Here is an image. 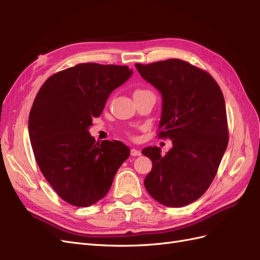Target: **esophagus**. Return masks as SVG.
Instances as JSON below:
<instances>
[{"mask_svg":"<svg viewBox=\"0 0 260 260\" xmlns=\"http://www.w3.org/2000/svg\"><path fill=\"white\" fill-rule=\"evenodd\" d=\"M141 155V152L139 151V149H137V148H132L131 149V156H140Z\"/></svg>","mask_w":260,"mask_h":260,"instance_id":"1","label":"esophagus"}]
</instances>
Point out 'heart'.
Here are the masks:
<instances>
[{"mask_svg": "<svg viewBox=\"0 0 260 260\" xmlns=\"http://www.w3.org/2000/svg\"><path fill=\"white\" fill-rule=\"evenodd\" d=\"M136 92H147V91H142V90H138V91H136Z\"/></svg>", "mask_w": 260, "mask_h": 260, "instance_id": "b5f03b06", "label": "heart"}]
</instances>
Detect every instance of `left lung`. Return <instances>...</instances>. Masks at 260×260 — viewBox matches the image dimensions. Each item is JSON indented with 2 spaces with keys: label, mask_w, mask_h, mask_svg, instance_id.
I'll return each mask as SVG.
<instances>
[{
  "label": "left lung",
  "mask_w": 260,
  "mask_h": 260,
  "mask_svg": "<svg viewBox=\"0 0 260 260\" xmlns=\"http://www.w3.org/2000/svg\"><path fill=\"white\" fill-rule=\"evenodd\" d=\"M136 67L160 93L159 137L172 142L166 155L157 146L142 149L153 164L145 188L165 206L188 205L209 187L228 146L223 94L208 73L184 60Z\"/></svg>",
  "instance_id": "1"
}]
</instances>
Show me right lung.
Instances as JSON below:
<instances>
[{"mask_svg": "<svg viewBox=\"0 0 260 260\" xmlns=\"http://www.w3.org/2000/svg\"><path fill=\"white\" fill-rule=\"evenodd\" d=\"M132 73L127 66L79 64L50 77L35 99L29 138L36 160L54 191L74 206L103 199L130 155L120 141L95 142L89 129Z\"/></svg>", "mask_w": 260, "mask_h": 260, "instance_id": "right-lung-1", "label": "right lung"}]
</instances>
